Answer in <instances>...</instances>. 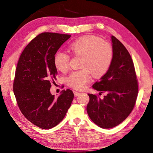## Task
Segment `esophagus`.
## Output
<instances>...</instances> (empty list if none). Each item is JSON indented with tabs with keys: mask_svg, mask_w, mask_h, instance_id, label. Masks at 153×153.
<instances>
[{
	"mask_svg": "<svg viewBox=\"0 0 153 153\" xmlns=\"http://www.w3.org/2000/svg\"><path fill=\"white\" fill-rule=\"evenodd\" d=\"M74 94L75 97H77V96H78V95L81 94V93L79 92H76V91H74Z\"/></svg>",
	"mask_w": 153,
	"mask_h": 153,
	"instance_id": "obj_1",
	"label": "esophagus"
}]
</instances>
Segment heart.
I'll return each instance as SVG.
<instances>
[{
  "instance_id": "1",
  "label": "heart",
  "mask_w": 153,
  "mask_h": 153,
  "mask_svg": "<svg viewBox=\"0 0 153 153\" xmlns=\"http://www.w3.org/2000/svg\"><path fill=\"white\" fill-rule=\"evenodd\" d=\"M69 48L74 55L82 57L80 66L82 69L72 72L66 79L69 87L77 90L85 89L91 81V73L95 77L105 74L113 59L111 46L95 36L79 38L72 42ZM69 56L64 52L58 51L54 55V66L61 72H66L69 69Z\"/></svg>"
}]
</instances>
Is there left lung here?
<instances>
[{
    "mask_svg": "<svg viewBox=\"0 0 153 153\" xmlns=\"http://www.w3.org/2000/svg\"><path fill=\"white\" fill-rule=\"evenodd\" d=\"M113 59L107 72L92 87L107 95L103 99L88 94L87 111L92 121L102 128H114L128 117L135 105L138 85L131 56L125 46L111 36Z\"/></svg>",
    "mask_w": 153,
    "mask_h": 153,
    "instance_id": "obj_1",
    "label": "left lung"
}]
</instances>
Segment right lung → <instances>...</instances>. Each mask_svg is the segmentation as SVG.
Instances as JSON below:
<instances>
[{"instance_id":"obj_1","label":"right lung","mask_w":153,"mask_h":153,"mask_svg":"<svg viewBox=\"0 0 153 153\" xmlns=\"http://www.w3.org/2000/svg\"><path fill=\"white\" fill-rule=\"evenodd\" d=\"M70 35L45 32L36 36L22 53L13 85L18 106L28 121L48 130L59 124L71 107L74 94L62 91L58 97L50 92L58 74L54 55Z\"/></svg>"}]
</instances>
